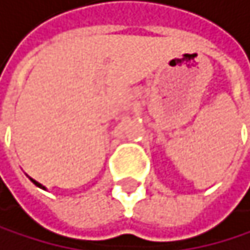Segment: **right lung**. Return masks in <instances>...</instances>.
<instances>
[{
  "instance_id": "1",
  "label": "right lung",
  "mask_w": 250,
  "mask_h": 250,
  "mask_svg": "<svg viewBox=\"0 0 250 250\" xmlns=\"http://www.w3.org/2000/svg\"><path fill=\"white\" fill-rule=\"evenodd\" d=\"M28 179H30V177H28ZM30 180H32V182H33V183H35V185L38 186V188H41V189H47L45 186H44V185H41V183H39V182H36V180H33V179H30Z\"/></svg>"
}]
</instances>
